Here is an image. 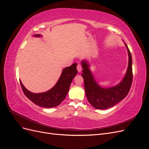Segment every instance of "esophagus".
<instances>
[{
  "label": "esophagus",
  "instance_id": "esophagus-1",
  "mask_svg": "<svg viewBox=\"0 0 149 149\" xmlns=\"http://www.w3.org/2000/svg\"><path fill=\"white\" fill-rule=\"evenodd\" d=\"M82 66H81V64H78L77 65V70H78V71L79 72V73H80V72H81L82 71Z\"/></svg>",
  "mask_w": 149,
  "mask_h": 149
}]
</instances>
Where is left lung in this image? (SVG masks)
<instances>
[{
  "instance_id": "left-lung-1",
  "label": "left lung",
  "mask_w": 149,
  "mask_h": 149,
  "mask_svg": "<svg viewBox=\"0 0 149 149\" xmlns=\"http://www.w3.org/2000/svg\"><path fill=\"white\" fill-rule=\"evenodd\" d=\"M127 49L129 64L127 72L123 79L118 85L111 88H102L94 79L89 69V65L86 61H82L83 68L81 76L84 79V89L88 102L94 107L98 109H106L116 105L127 95L132 83V56Z\"/></svg>"
}]
</instances>
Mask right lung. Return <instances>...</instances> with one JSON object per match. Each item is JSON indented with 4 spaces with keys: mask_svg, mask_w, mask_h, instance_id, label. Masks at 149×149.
<instances>
[{
    "mask_svg": "<svg viewBox=\"0 0 149 149\" xmlns=\"http://www.w3.org/2000/svg\"><path fill=\"white\" fill-rule=\"evenodd\" d=\"M34 37H40L42 35L36 34ZM76 66L77 64L74 63L63 70L60 77L56 84L48 91L42 93H31L25 88L20 80L22 89L26 97L36 105L46 108L56 107L60 105L65 100L69 91L72 80L78 73Z\"/></svg>",
    "mask_w": 149,
    "mask_h": 149,
    "instance_id": "right-lung-1",
    "label": "right lung"
}]
</instances>
